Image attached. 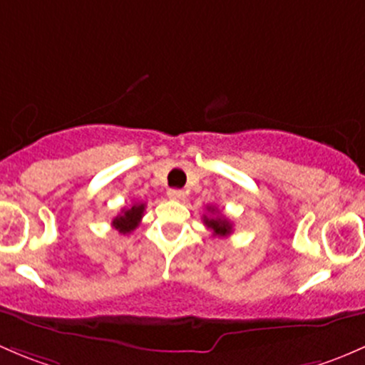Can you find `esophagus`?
<instances>
[{
  "label": "esophagus",
  "instance_id": "obj_1",
  "mask_svg": "<svg viewBox=\"0 0 365 365\" xmlns=\"http://www.w3.org/2000/svg\"><path fill=\"white\" fill-rule=\"evenodd\" d=\"M168 198H174V200H184L186 198V191L178 190V187H172V190L167 191Z\"/></svg>",
  "mask_w": 365,
  "mask_h": 365
}]
</instances>
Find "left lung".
I'll return each instance as SVG.
<instances>
[{
	"label": "left lung",
	"mask_w": 365,
	"mask_h": 365,
	"mask_svg": "<svg viewBox=\"0 0 365 365\" xmlns=\"http://www.w3.org/2000/svg\"><path fill=\"white\" fill-rule=\"evenodd\" d=\"M207 210L212 216H204L205 227L212 230L214 237H227L232 234V223L228 217H225L223 214L217 212V209L207 207Z\"/></svg>",
	"instance_id": "left-lung-1"
}]
</instances>
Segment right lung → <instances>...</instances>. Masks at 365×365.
<instances>
[{
    "label": "right lung",
    "instance_id": "obj_1",
    "mask_svg": "<svg viewBox=\"0 0 365 365\" xmlns=\"http://www.w3.org/2000/svg\"><path fill=\"white\" fill-rule=\"evenodd\" d=\"M144 210L145 204H133L131 207H125L121 210V214H118L112 220V227L121 232V234H130L138 227L142 216H144Z\"/></svg>",
    "mask_w": 365,
    "mask_h": 365
}]
</instances>
